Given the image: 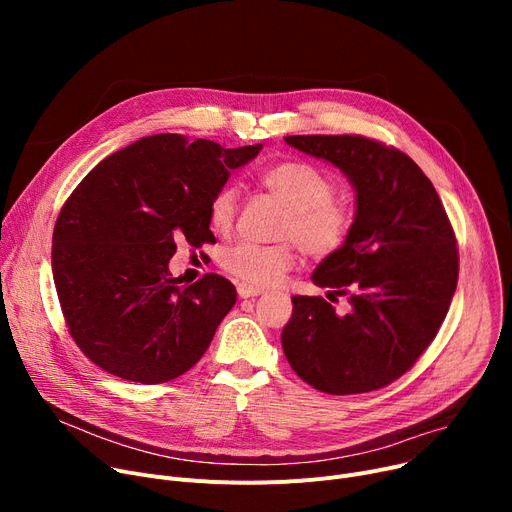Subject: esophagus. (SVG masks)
<instances>
[{"instance_id":"1","label":"esophagus","mask_w":512,"mask_h":512,"mask_svg":"<svg viewBox=\"0 0 512 512\" xmlns=\"http://www.w3.org/2000/svg\"><path fill=\"white\" fill-rule=\"evenodd\" d=\"M236 290H238L240 299H253V297H259V294H261L259 288H253V286H247V284H238Z\"/></svg>"}]
</instances>
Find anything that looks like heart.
Returning <instances> with one entry per match:
<instances>
[{"mask_svg": "<svg viewBox=\"0 0 512 512\" xmlns=\"http://www.w3.org/2000/svg\"><path fill=\"white\" fill-rule=\"evenodd\" d=\"M261 186L288 207V215L278 228V238L294 240L309 257H328L336 253L351 232L353 213L344 201L332 197L334 182L319 168L305 161H282L267 168ZM236 191L220 188L209 205V224L213 230L228 232L236 218ZM224 270L238 282L263 288L284 278L297 263L290 242L280 245H255L238 242L226 249L220 259Z\"/></svg>", "mask_w": 512, "mask_h": 512, "instance_id": "obj_1", "label": "heart"}]
</instances>
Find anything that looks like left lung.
<instances>
[{"instance_id": "obj_1", "label": "left lung", "mask_w": 512, "mask_h": 512, "mask_svg": "<svg viewBox=\"0 0 512 512\" xmlns=\"http://www.w3.org/2000/svg\"><path fill=\"white\" fill-rule=\"evenodd\" d=\"M290 147L336 166L355 188L344 245L321 261V297H292L284 355L309 386L361 394L409 371L442 326L459 280V251L434 184L398 149L357 134H297ZM347 294L352 309L331 301Z\"/></svg>"}]
</instances>
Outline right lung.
<instances>
[{"instance_id":"1","label":"right lung","mask_w":512,"mask_h":512,"mask_svg":"<svg viewBox=\"0 0 512 512\" xmlns=\"http://www.w3.org/2000/svg\"><path fill=\"white\" fill-rule=\"evenodd\" d=\"M261 147L153 134L107 155L74 188L53 228L51 272L70 336L97 367L161 384L203 357L236 288L218 274L180 286L168 263L176 240H215L211 199Z\"/></svg>"}]
</instances>
